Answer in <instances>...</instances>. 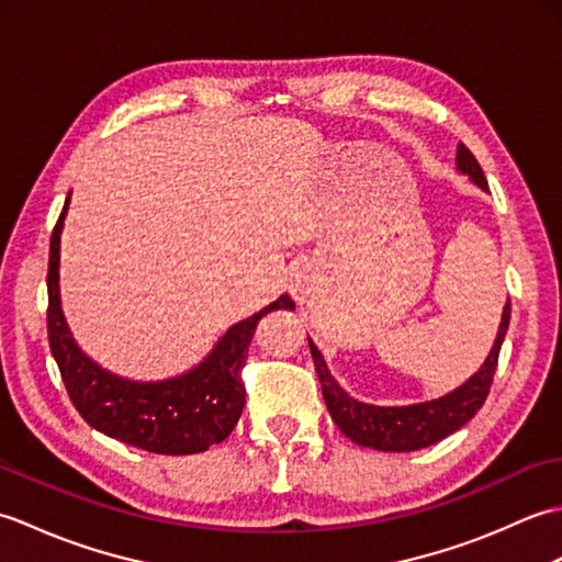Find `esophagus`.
<instances>
[{
	"label": "esophagus",
	"instance_id": "obj_1",
	"mask_svg": "<svg viewBox=\"0 0 562 562\" xmlns=\"http://www.w3.org/2000/svg\"><path fill=\"white\" fill-rule=\"evenodd\" d=\"M316 280H318V274H316V268L312 266V262H302V266H296L288 278V292L292 300L300 306H304L314 296Z\"/></svg>",
	"mask_w": 562,
	"mask_h": 562
}]
</instances>
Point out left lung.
Segmentation results:
<instances>
[{
  "mask_svg": "<svg viewBox=\"0 0 562 562\" xmlns=\"http://www.w3.org/2000/svg\"><path fill=\"white\" fill-rule=\"evenodd\" d=\"M457 171L461 176H469V181L473 186H479L483 193H487V181L481 164L475 161L473 154L463 145H459L457 151ZM509 312L512 306L507 300L491 352H487L485 362L475 369L461 386L451 389L439 398H429L411 405H372L352 398L350 393L338 384L336 376L330 374L324 355H321L314 340L308 338V350H312L321 391H324V401L328 405L333 423H336L340 427V432L345 437H350L355 445L379 451H417L453 435L481 411V405L487 398V391H491L493 374L497 367L499 348H503V340L509 328Z\"/></svg>",
  "mask_w": 562,
  "mask_h": 562,
  "instance_id": "1",
  "label": "left lung"
}]
</instances>
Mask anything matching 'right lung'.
Wrapping results in <instances>:
<instances>
[{"label": "right lung", "mask_w": 562, "mask_h": 562, "mask_svg": "<svg viewBox=\"0 0 562 562\" xmlns=\"http://www.w3.org/2000/svg\"><path fill=\"white\" fill-rule=\"evenodd\" d=\"M69 195L50 238L47 338L75 408L99 432L151 453L183 457L220 445L229 437L244 411L246 389L241 384V367L258 321L274 308H294V302L288 294H280L254 316L236 321L198 364L181 374L149 381L115 374L81 350L63 312L59 241H63Z\"/></svg>", "instance_id": "right-lung-1"}]
</instances>
